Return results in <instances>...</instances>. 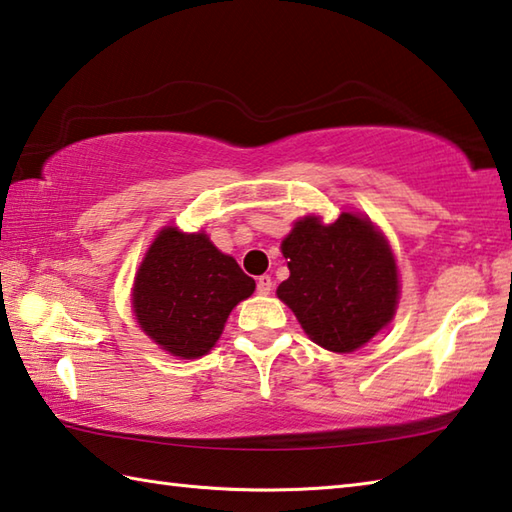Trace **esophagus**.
<instances>
[{"label":"esophagus","instance_id":"1","mask_svg":"<svg viewBox=\"0 0 512 512\" xmlns=\"http://www.w3.org/2000/svg\"><path fill=\"white\" fill-rule=\"evenodd\" d=\"M273 291V280L268 275H262V277H257V293L259 295H268Z\"/></svg>","mask_w":512,"mask_h":512}]
</instances>
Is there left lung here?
Listing matches in <instances>:
<instances>
[{
    "instance_id": "obj_1",
    "label": "left lung",
    "mask_w": 512,
    "mask_h": 512,
    "mask_svg": "<svg viewBox=\"0 0 512 512\" xmlns=\"http://www.w3.org/2000/svg\"><path fill=\"white\" fill-rule=\"evenodd\" d=\"M288 280L277 297L315 345L351 353L392 322L401 284L387 239L367 217L342 212L333 224L309 215L282 241Z\"/></svg>"
}]
</instances>
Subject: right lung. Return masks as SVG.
Listing matches in <instances>:
<instances>
[{
	"label": "right lung",
	"mask_w": 512,
	"mask_h": 512,
	"mask_svg": "<svg viewBox=\"0 0 512 512\" xmlns=\"http://www.w3.org/2000/svg\"><path fill=\"white\" fill-rule=\"evenodd\" d=\"M255 280L206 232L165 226L134 277L141 329L176 358H201L217 345L230 311L253 295Z\"/></svg>",
	"instance_id": "add662e5"
}]
</instances>
